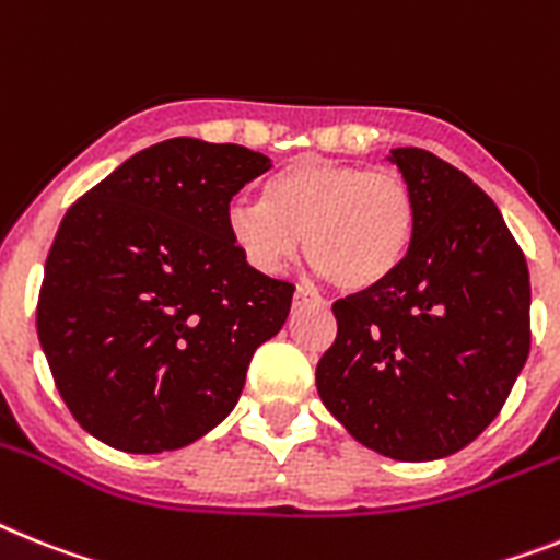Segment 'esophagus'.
<instances>
[{
    "mask_svg": "<svg viewBox=\"0 0 560 560\" xmlns=\"http://www.w3.org/2000/svg\"><path fill=\"white\" fill-rule=\"evenodd\" d=\"M304 304H324V299H322V295H316V293H310V290L299 288V290H295V295H293V307L299 310V307H304Z\"/></svg>",
    "mask_w": 560,
    "mask_h": 560,
    "instance_id": "1",
    "label": "esophagus"
}]
</instances>
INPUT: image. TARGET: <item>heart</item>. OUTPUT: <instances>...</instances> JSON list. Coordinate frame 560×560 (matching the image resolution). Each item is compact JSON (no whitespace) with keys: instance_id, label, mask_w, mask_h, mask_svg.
Wrapping results in <instances>:
<instances>
[{"instance_id":"b5f03b06","label":"heart","mask_w":560,"mask_h":560,"mask_svg":"<svg viewBox=\"0 0 560 560\" xmlns=\"http://www.w3.org/2000/svg\"><path fill=\"white\" fill-rule=\"evenodd\" d=\"M230 242L258 272H281L302 236L304 256L338 290L387 281L412 247L418 201L396 167L302 159L267 182L265 201H233Z\"/></svg>"}]
</instances>
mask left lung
Returning a JSON list of instances; mask_svg holds the SVG:
<instances>
[{
  "instance_id": "8db88e82",
  "label": "left lung",
  "mask_w": 560,
  "mask_h": 560,
  "mask_svg": "<svg viewBox=\"0 0 560 560\" xmlns=\"http://www.w3.org/2000/svg\"><path fill=\"white\" fill-rule=\"evenodd\" d=\"M389 159L418 201L412 247L387 281L332 304L316 368L324 407L396 462L476 441L529 355V270L495 201L430 150Z\"/></svg>"
}]
</instances>
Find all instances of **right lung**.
<instances>
[{"instance_id":"obj_1","label":"right lung","mask_w":560,"mask_h":560,"mask_svg":"<svg viewBox=\"0 0 560 560\" xmlns=\"http://www.w3.org/2000/svg\"><path fill=\"white\" fill-rule=\"evenodd\" d=\"M242 144L167 139L70 205L45 261L36 330L56 389L93 439L178 450L242 396L295 284L230 242V199L270 171Z\"/></svg>"}]
</instances>
